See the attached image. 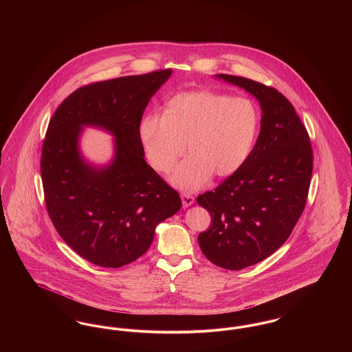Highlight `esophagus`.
Segmentation results:
<instances>
[{
  "label": "esophagus",
  "instance_id": "1",
  "mask_svg": "<svg viewBox=\"0 0 352 352\" xmlns=\"http://www.w3.org/2000/svg\"><path fill=\"white\" fill-rule=\"evenodd\" d=\"M181 198H182V203H184V207H190L194 201H195V198L192 197V195H190V194H186L184 192L182 195H181Z\"/></svg>",
  "mask_w": 352,
  "mask_h": 352
}]
</instances>
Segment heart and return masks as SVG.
Here are the masks:
<instances>
[{
    "mask_svg": "<svg viewBox=\"0 0 352 352\" xmlns=\"http://www.w3.org/2000/svg\"><path fill=\"white\" fill-rule=\"evenodd\" d=\"M260 131V109L248 98L215 91H187L168 98L162 116L141 121L140 140L151 166L171 173L186 151L190 154L171 177L175 187L192 191L212 174L232 175L251 155Z\"/></svg>",
    "mask_w": 352,
    "mask_h": 352,
    "instance_id": "obj_1",
    "label": "heart"
}]
</instances>
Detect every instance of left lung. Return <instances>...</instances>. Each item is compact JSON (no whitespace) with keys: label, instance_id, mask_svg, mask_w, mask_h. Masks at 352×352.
<instances>
[{"label":"left lung","instance_id":"left-lung-1","mask_svg":"<svg viewBox=\"0 0 352 352\" xmlns=\"http://www.w3.org/2000/svg\"><path fill=\"white\" fill-rule=\"evenodd\" d=\"M217 76L244 88L263 111L258 138L243 168L197 198L211 215V227L198 236L203 254L220 268L240 270L265 260L292 234L307 199L313 151L281 92L241 76Z\"/></svg>","mask_w":352,"mask_h":352}]
</instances>
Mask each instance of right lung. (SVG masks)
Returning a JSON list of instances; mask_svg holds the SVG:
<instances>
[{"label": "right lung", "mask_w": 352, "mask_h": 352, "mask_svg": "<svg viewBox=\"0 0 352 352\" xmlns=\"http://www.w3.org/2000/svg\"><path fill=\"white\" fill-rule=\"evenodd\" d=\"M160 69L78 88L56 108L41 157L45 201L59 236L79 256L104 268L133 263L149 250L155 227L182 201L144 160L140 122L151 96L171 75ZM83 126L116 137L107 167L78 151Z\"/></svg>", "instance_id": "add662e5"}]
</instances>
